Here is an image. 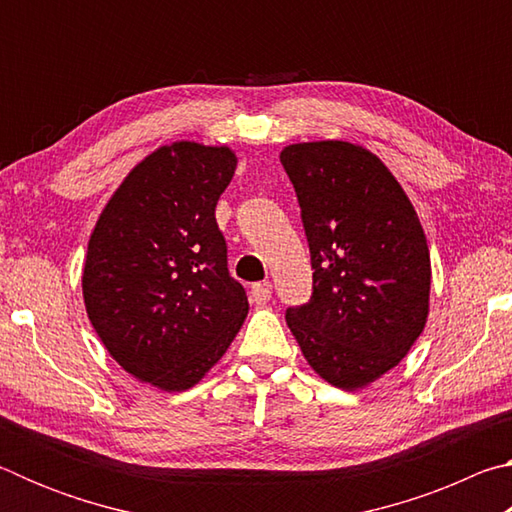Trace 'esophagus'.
I'll return each mask as SVG.
<instances>
[{
    "label": "esophagus",
    "instance_id": "esophagus-1",
    "mask_svg": "<svg viewBox=\"0 0 512 512\" xmlns=\"http://www.w3.org/2000/svg\"><path fill=\"white\" fill-rule=\"evenodd\" d=\"M250 300L257 302V305H264V302L271 300V284L268 282H257L250 289Z\"/></svg>",
    "mask_w": 512,
    "mask_h": 512
}]
</instances>
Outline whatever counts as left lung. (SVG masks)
Masks as SVG:
<instances>
[{
  "mask_svg": "<svg viewBox=\"0 0 512 512\" xmlns=\"http://www.w3.org/2000/svg\"><path fill=\"white\" fill-rule=\"evenodd\" d=\"M314 293L287 325L320 377L357 391L395 368L429 316L431 259L409 196L375 153L341 140L284 146Z\"/></svg>",
  "mask_w": 512,
  "mask_h": 512,
  "instance_id": "1",
  "label": "left lung"
}]
</instances>
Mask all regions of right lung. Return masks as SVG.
<instances>
[{
  "label": "right lung",
  "mask_w": 512,
  "mask_h": 512,
  "mask_svg": "<svg viewBox=\"0 0 512 512\" xmlns=\"http://www.w3.org/2000/svg\"><path fill=\"white\" fill-rule=\"evenodd\" d=\"M235 169L228 146H160L135 164L92 230L83 266L90 323L121 368L160 391L198 384L248 314L214 216Z\"/></svg>",
  "instance_id": "right-lung-1"
}]
</instances>
